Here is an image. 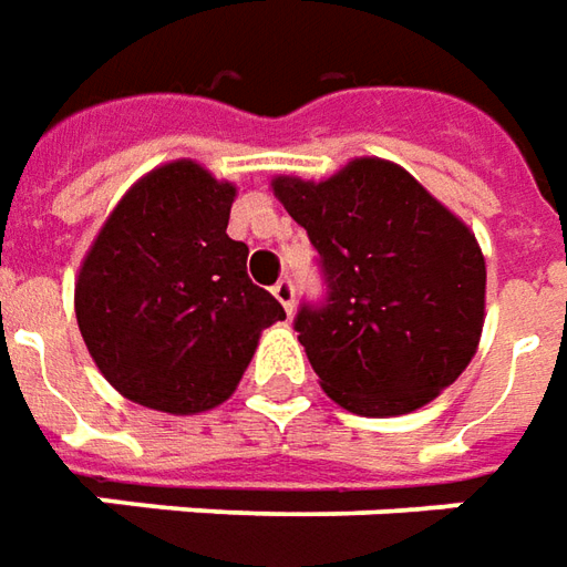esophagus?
Here are the masks:
<instances>
[{"label":"esophagus","mask_w":567,"mask_h":567,"mask_svg":"<svg viewBox=\"0 0 567 567\" xmlns=\"http://www.w3.org/2000/svg\"><path fill=\"white\" fill-rule=\"evenodd\" d=\"M272 297H276V300L282 303L285 312L295 310V285L288 282V279H282V282L272 285Z\"/></svg>","instance_id":"obj_1"}]
</instances>
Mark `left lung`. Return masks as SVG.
Masks as SVG:
<instances>
[{
	"instance_id": "obj_1",
	"label": "left lung",
	"mask_w": 567,
	"mask_h": 567,
	"mask_svg": "<svg viewBox=\"0 0 567 567\" xmlns=\"http://www.w3.org/2000/svg\"><path fill=\"white\" fill-rule=\"evenodd\" d=\"M322 257L328 303L297 312L322 390L362 417L417 411L476 355L485 255L476 233L390 159L359 156L324 181L272 177Z\"/></svg>"
}]
</instances>
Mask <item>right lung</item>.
<instances>
[{
  "mask_svg": "<svg viewBox=\"0 0 567 567\" xmlns=\"http://www.w3.org/2000/svg\"><path fill=\"white\" fill-rule=\"evenodd\" d=\"M236 184L193 159L134 181L82 257L76 322L118 395L199 414L236 393L260 331L285 319L227 236Z\"/></svg>",
  "mask_w": 567,
  "mask_h": 567,
  "instance_id": "add662e5",
  "label": "right lung"
}]
</instances>
